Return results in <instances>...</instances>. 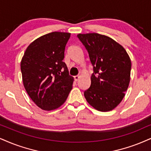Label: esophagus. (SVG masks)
<instances>
[{"instance_id":"esophagus-1","label":"esophagus","mask_w":151,"mask_h":151,"mask_svg":"<svg viewBox=\"0 0 151 151\" xmlns=\"http://www.w3.org/2000/svg\"><path fill=\"white\" fill-rule=\"evenodd\" d=\"M79 79H80V76H74V80H75V81H78Z\"/></svg>"}]
</instances>
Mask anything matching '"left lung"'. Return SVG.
I'll use <instances>...</instances> for the list:
<instances>
[{"mask_svg": "<svg viewBox=\"0 0 151 151\" xmlns=\"http://www.w3.org/2000/svg\"><path fill=\"white\" fill-rule=\"evenodd\" d=\"M93 66L90 88L84 96L102 112L112 111L124 98L129 86L132 63L124 48L113 39L96 33H79Z\"/></svg>", "mask_w": 151, "mask_h": 151, "instance_id": "left-lung-1", "label": "left lung"}]
</instances>
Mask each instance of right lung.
<instances>
[{"label": "right lung", "instance_id": "1", "mask_svg": "<svg viewBox=\"0 0 151 151\" xmlns=\"http://www.w3.org/2000/svg\"><path fill=\"white\" fill-rule=\"evenodd\" d=\"M70 33L52 32L28 46L21 61L22 81L31 100L45 111L58 109L72 89L73 77L63 61Z\"/></svg>", "mask_w": 151, "mask_h": 151}]
</instances>
